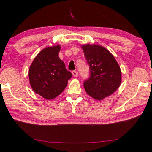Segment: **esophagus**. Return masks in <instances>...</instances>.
I'll return each mask as SVG.
<instances>
[{"mask_svg":"<svg viewBox=\"0 0 152 152\" xmlns=\"http://www.w3.org/2000/svg\"><path fill=\"white\" fill-rule=\"evenodd\" d=\"M72 75H73V76H74V77H77L78 76V72H77V71H76V70H73L72 72Z\"/></svg>","mask_w":152,"mask_h":152,"instance_id":"obj_1","label":"esophagus"}]
</instances>
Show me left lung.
<instances>
[{"label":"left lung","instance_id":"obj_1","mask_svg":"<svg viewBox=\"0 0 152 152\" xmlns=\"http://www.w3.org/2000/svg\"><path fill=\"white\" fill-rule=\"evenodd\" d=\"M82 47L90 74L84 82L85 90L94 99H103L119 87L121 68L114 56L103 47L88 44Z\"/></svg>","mask_w":152,"mask_h":152}]
</instances>
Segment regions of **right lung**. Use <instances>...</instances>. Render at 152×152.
<instances>
[{
    "instance_id": "add662e5",
    "label": "right lung",
    "mask_w": 152,
    "mask_h": 152,
    "mask_svg": "<svg viewBox=\"0 0 152 152\" xmlns=\"http://www.w3.org/2000/svg\"><path fill=\"white\" fill-rule=\"evenodd\" d=\"M60 49L59 45L43 49L29 67V83L33 90L49 100L60 95L72 76L59 58Z\"/></svg>"
}]
</instances>
